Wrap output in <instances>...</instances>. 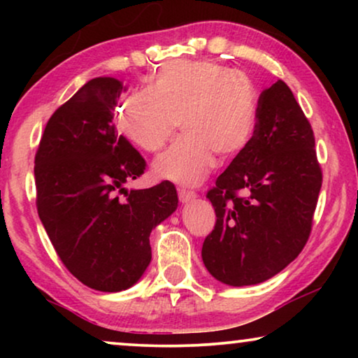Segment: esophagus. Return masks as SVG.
<instances>
[{"label":"esophagus","instance_id":"34e87169","mask_svg":"<svg viewBox=\"0 0 358 358\" xmlns=\"http://www.w3.org/2000/svg\"><path fill=\"white\" fill-rule=\"evenodd\" d=\"M178 194H179V200L182 203L192 202V200H195V197H197V195H195V192H192V190H185V189H179Z\"/></svg>","mask_w":358,"mask_h":358}]
</instances>
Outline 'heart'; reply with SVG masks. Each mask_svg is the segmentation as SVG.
I'll list each match as a JSON object with an SVG mask.
<instances>
[{
    "label": "heart",
    "instance_id": "obj_1",
    "mask_svg": "<svg viewBox=\"0 0 358 358\" xmlns=\"http://www.w3.org/2000/svg\"><path fill=\"white\" fill-rule=\"evenodd\" d=\"M257 122V92L248 75L210 60L166 63L148 90L129 96L117 125L140 150L155 153L182 127V138L153 163L155 178L197 185L220 161L251 143Z\"/></svg>",
    "mask_w": 358,
    "mask_h": 358
}]
</instances>
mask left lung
I'll use <instances>...</instances> for the list:
<instances>
[{
  "instance_id": "left-lung-1",
  "label": "left lung",
  "mask_w": 358,
  "mask_h": 358,
  "mask_svg": "<svg viewBox=\"0 0 358 358\" xmlns=\"http://www.w3.org/2000/svg\"><path fill=\"white\" fill-rule=\"evenodd\" d=\"M321 182L310 122L278 80L259 96L251 143L207 194L217 215L202 246L207 271L229 287L283 271L310 238Z\"/></svg>"
}]
</instances>
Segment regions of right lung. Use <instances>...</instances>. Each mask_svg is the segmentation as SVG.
Masks as SVG:
<instances>
[{"label": "right lung", "mask_w": 358, "mask_h": 358, "mask_svg": "<svg viewBox=\"0 0 358 358\" xmlns=\"http://www.w3.org/2000/svg\"><path fill=\"white\" fill-rule=\"evenodd\" d=\"M124 91L110 76L80 87L47 122L34 168L38 218L58 257L85 285L109 293L140 280L151 229L179 202L168 180L125 189L145 173V159L112 124Z\"/></svg>", "instance_id": "right-lung-1"}]
</instances>
